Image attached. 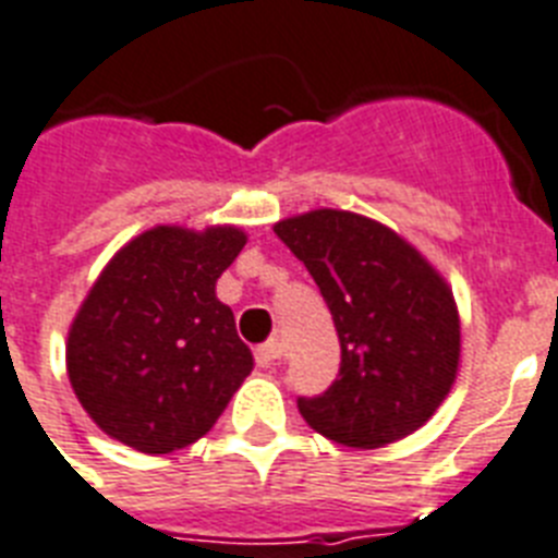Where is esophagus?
I'll list each match as a JSON object with an SVG mask.
<instances>
[{
    "mask_svg": "<svg viewBox=\"0 0 558 558\" xmlns=\"http://www.w3.org/2000/svg\"><path fill=\"white\" fill-rule=\"evenodd\" d=\"M280 357H283V343H280L278 338H275V341L260 343V347L255 350V361L260 366H275Z\"/></svg>",
    "mask_w": 558,
    "mask_h": 558,
    "instance_id": "1",
    "label": "esophagus"
}]
</instances>
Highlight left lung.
I'll return each mask as SVG.
<instances>
[{
  "mask_svg": "<svg viewBox=\"0 0 558 558\" xmlns=\"http://www.w3.org/2000/svg\"><path fill=\"white\" fill-rule=\"evenodd\" d=\"M332 312L341 369L303 421L343 447L375 450L427 424L456 384L461 320L450 283L389 226L343 208L275 223Z\"/></svg>",
  "mask_w": 558,
  "mask_h": 558,
  "instance_id": "8db88e82",
  "label": "left lung"
}]
</instances>
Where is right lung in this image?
I'll list each match as a JSON object with an SVG mask.
<instances>
[{"label": "right lung", "mask_w": 558, "mask_h": 558, "mask_svg": "<svg viewBox=\"0 0 558 558\" xmlns=\"http://www.w3.org/2000/svg\"><path fill=\"white\" fill-rule=\"evenodd\" d=\"M243 246L238 226H154L99 271L68 329L65 366L106 436L162 456L215 427L255 366L215 292Z\"/></svg>", "instance_id": "1"}]
</instances>
